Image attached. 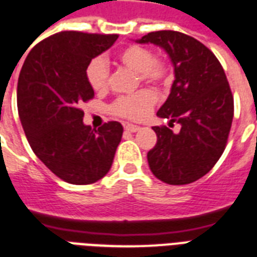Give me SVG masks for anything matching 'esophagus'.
I'll use <instances>...</instances> for the list:
<instances>
[{
	"label": "esophagus",
	"instance_id": "1",
	"mask_svg": "<svg viewBox=\"0 0 257 257\" xmlns=\"http://www.w3.org/2000/svg\"><path fill=\"white\" fill-rule=\"evenodd\" d=\"M124 130L128 131V133H137L138 130H141V127L137 126V124H130V123H126V124H124Z\"/></svg>",
	"mask_w": 257,
	"mask_h": 257
}]
</instances>
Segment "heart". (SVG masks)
Masks as SVG:
<instances>
[{"mask_svg": "<svg viewBox=\"0 0 257 257\" xmlns=\"http://www.w3.org/2000/svg\"><path fill=\"white\" fill-rule=\"evenodd\" d=\"M118 61L126 68L138 73L139 80L147 84L164 85L168 83L170 76L166 63L153 59L151 51L139 45H130L122 49L118 53ZM108 77L110 69L106 59L101 56L93 57L85 69V79L88 81L89 87L96 92H101L108 85ZM154 103V93L147 89H142L128 96L119 97L112 106V111L122 118L141 120L149 115Z\"/></svg>", "mask_w": 257, "mask_h": 257, "instance_id": "heart-1", "label": "heart"}]
</instances>
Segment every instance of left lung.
I'll return each mask as SVG.
<instances>
[{"instance_id": "left-lung-1", "label": "left lung", "mask_w": 257, "mask_h": 257, "mask_svg": "<svg viewBox=\"0 0 257 257\" xmlns=\"http://www.w3.org/2000/svg\"><path fill=\"white\" fill-rule=\"evenodd\" d=\"M139 44H154L174 68L168 99L157 115L181 130L153 127L157 143L147 161L153 174L169 185H186L204 177L225 150L233 119V96L213 52L198 40L174 31L147 33Z\"/></svg>"}]
</instances>
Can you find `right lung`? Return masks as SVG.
Returning <instances> with one entry per match:
<instances>
[{"label":"right lung","mask_w":257,"mask_h":257,"mask_svg":"<svg viewBox=\"0 0 257 257\" xmlns=\"http://www.w3.org/2000/svg\"><path fill=\"white\" fill-rule=\"evenodd\" d=\"M118 35L60 32L39 43L24 61L17 107L27 139L53 174L73 185L106 176L122 139L119 122L97 130L83 123V101L93 97L85 69L114 45Z\"/></svg>","instance_id":"right-lung-1"}]
</instances>
